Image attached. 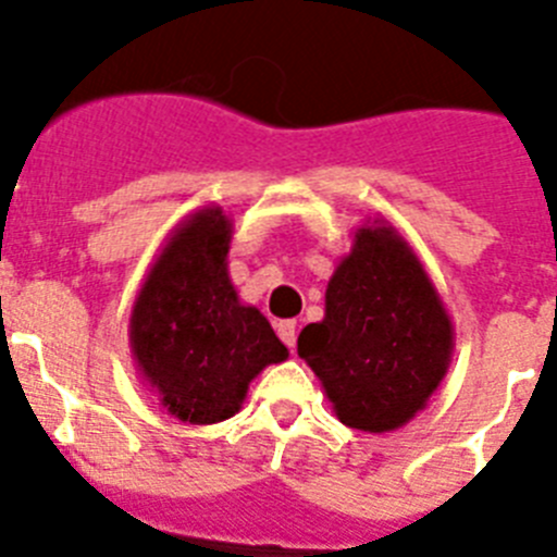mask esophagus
<instances>
[{
    "mask_svg": "<svg viewBox=\"0 0 557 557\" xmlns=\"http://www.w3.org/2000/svg\"><path fill=\"white\" fill-rule=\"evenodd\" d=\"M275 332H278V337H282L284 346L293 351L295 339H298V326H295V321H282L278 326H275Z\"/></svg>",
    "mask_w": 557,
    "mask_h": 557,
    "instance_id": "obj_1",
    "label": "esophagus"
}]
</instances>
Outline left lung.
Listing matches in <instances>:
<instances>
[{"instance_id": "obj_1", "label": "left lung", "mask_w": 557, "mask_h": 557, "mask_svg": "<svg viewBox=\"0 0 557 557\" xmlns=\"http://www.w3.org/2000/svg\"><path fill=\"white\" fill-rule=\"evenodd\" d=\"M455 326L416 250L387 220L359 225L334 268L323 321L298 354L351 430L393 432L426 407L451 366Z\"/></svg>"}]
</instances>
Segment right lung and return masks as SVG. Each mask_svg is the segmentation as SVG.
Listing matches in <instances>:
<instances>
[{
    "label": "right lung",
    "instance_id": "obj_1",
    "mask_svg": "<svg viewBox=\"0 0 557 557\" xmlns=\"http://www.w3.org/2000/svg\"><path fill=\"white\" fill-rule=\"evenodd\" d=\"M234 223L203 206L172 231L131 309V354L141 385L184 424L239 412L248 385L289 357L262 312L239 301L228 275Z\"/></svg>",
    "mask_w": 557,
    "mask_h": 557
}]
</instances>
